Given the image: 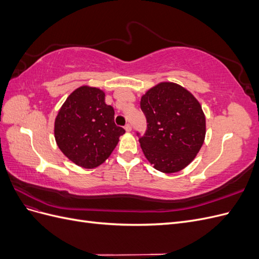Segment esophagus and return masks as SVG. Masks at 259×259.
Listing matches in <instances>:
<instances>
[{
	"label": "esophagus",
	"mask_w": 259,
	"mask_h": 259,
	"mask_svg": "<svg viewBox=\"0 0 259 259\" xmlns=\"http://www.w3.org/2000/svg\"><path fill=\"white\" fill-rule=\"evenodd\" d=\"M124 128H125V131L126 132H131L132 131V126H131V124H125V126H124Z\"/></svg>",
	"instance_id": "esophagus-1"
}]
</instances>
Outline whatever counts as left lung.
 <instances>
[{
	"label": "left lung",
	"mask_w": 259,
	"mask_h": 259,
	"mask_svg": "<svg viewBox=\"0 0 259 259\" xmlns=\"http://www.w3.org/2000/svg\"><path fill=\"white\" fill-rule=\"evenodd\" d=\"M147 131L140 147L155 169L170 174L192 162L204 143L205 116L199 101L182 86L163 82L140 100Z\"/></svg>",
	"instance_id": "obj_1"
}]
</instances>
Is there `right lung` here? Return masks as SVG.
<instances>
[{
	"label": "right lung",
	"mask_w": 259,
	"mask_h": 259,
	"mask_svg": "<svg viewBox=\"0 0 259 259\" xmlns=\"http://www.w3.org/2000/svg\"><path fill=\"white\" fill-rule=\"evenodd\" d=\"M55 139L69 160L85 168L104 163L125 133L114 123V110L105 93L81 86L62 105L55 120Z\"/></svg>",
	"instance_id": "1"
}]
</instances>
